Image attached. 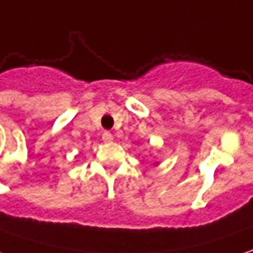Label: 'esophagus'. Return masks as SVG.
<instances>
[{
    "mask_svg": "<svg viewBox=\"0 0 253 253\" xmlns=\"http://www.w3.org/2000/svg\"><path fill=\"white\" fill-rule=\"evenodd\" d=\"M102 140H104V142H112L113 135L109 133V131H105V133L102 134Z\"/></svg>",
    "mask_w": 253,
    "mask_h": 253,
    "instance_id": "esophagus-1",
    "label": "esophagus"
}]
</instances>
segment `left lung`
<instances>
[{"instance_id":"1","label":"left lung","mask_w":253,"mask_h":253,"mask_svg":"<svg viewBox=\"0 0 253 253\" xmlns=\"http://www.w3.org/2000/svg\"><path fill=\"white\" fill-rule=\"evenodd\" d=\"M155 165H158V162H155Z\"/></svg>"}]
</instances>
